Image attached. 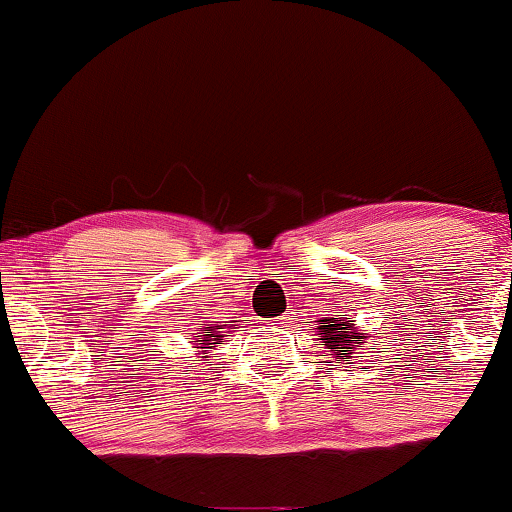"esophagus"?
<instances>
[{"mask_svg": "<svg viewBox=\"0 0 512 512\" xmlns=\"http://www.w3.org/2000/svg\"><path fill=\"white\" fill-rule=\"evenodd\" d=\"M289 322H291V313H286V315L276 317L272 325H274V327H289Z\"/></svg>", "mask_w": 512, "mask_h": 512, "instance_id": "34e87169", "label": "esophagus"}]
</instances>
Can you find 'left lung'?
<instances>
[{"label": "left lung", "mask_w": 512, "mask_h": 512, "mask_svg": "<svg viewBox=\"0 0 512 512\" xmlns=\"http://www.w3.org/2000/svg\"><path fill=\"white\" fill-rule=\"evenodd\" d=\"M351 317H322L317 320V330L322 334V344L330 349L332 358H354L351 354L361 344H366V334L354 327Z\"/></svg>", "instance_id": "obj_1"}]
</instances>
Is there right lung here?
<instances>
[{"instance_id":"obj_1","label":"right lung","mask_w":512,"mask_h":512,"mask_svg":"<svg viewBox=\"0 0 512 512\" xmlns=\"http://www.w3.org/2000/svg\"><path fill=\"white\" fill-rule=\"evenodd\" d=\"M223 330H226V325H214V327H199L197 330V344L195 349H202L207 351L211 349V344H219L221 337H228V334H223ZM231 330H236V327H231ZM202 358H209V356H202Z\"/></svg>"}]
</instances>
